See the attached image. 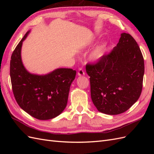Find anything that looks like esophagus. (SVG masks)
Wrapping results in <instances>:
<instances>
[{
    "label": "esophagus",
    "mask_w": 154,
    "mask_h": 154,
    "mask_svg": "<svg viewBox=\"0 0 154 154\" xmlns=\"http://www.w3.org/2000/svg\"><path fill=\"white\" fill-rule=\"evenodd\" d=\"M78 76H84L85 75V72L83 71V69L80 68L78 70Z\"/></svg>",
    "instance_id": "34e87169"
}]
</instances>
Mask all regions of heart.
I'll use <instances>...</instances> for the list:
<instances>
[{"label":"heart","mask_w":154,"mask_h":154,"mask_svg":"<svg viewBox=\"0 0 154 154\" xmlns=\"http://www.w3.org/2000/svg\"><path fill=\"white\" fill-rule=\"evenodd\" d=\"M105 51L104 45H101L97 47L91 53L89 56V59L92 61H97L103 56Z\"/></svg>","instance_id":"1"}]
</instances>
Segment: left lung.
<instances>
[{
	"label": "left lung",
	"instance_id": "left-lung-1",
	"mask_svg": "<svg viewBox=\"0 0 154 154\" xmlns=\"http://www.w3.org/2000/svg\"><path fill=\"white\" fill-rule=\"evenodd\" d=\"M91 95L100 112H125L138 100L143 88L144 59L136 41L123 32L117 45L95 64L88 63Z\"/></svg>",
	"mask_w": 154,
	"mask_h": 154
}]
</instances>
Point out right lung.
I'll return each instance as SVG.
<instances>
[{
	"instance_id": "add662e5",
	"label": "right lung",
	"mask_w": 154,
	"mask_h": 154,
	"mask_svg": "<svg viewBox=\"0 0 154 154\" xmlns=\"http://www.w3.org/2000/svg\"><path fill=\"white\" fill-rule=\"evenodd\" d=\"M24 36L12 53L10 77L13 92L20 108L32 117L48 120L61 114L67 103L70 87L76 71L72 69L59 68L45 75L28 72L21 58Z\"/></svg>"
}]
</instances>
